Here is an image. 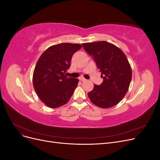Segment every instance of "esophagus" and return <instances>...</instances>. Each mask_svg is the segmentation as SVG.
I'll return each mask as SVG.
<instances>
[{"instance_id": "obj_1", "label": "esophagus", "mask_w": 160, "mask_h": 160, "mask_svg": "<svg viewBox=\"0 0 160 160\" xmlns=\"http://www.w3.org/2000/svg\"><path fill=\"white\" fill-rule=\"evenodd\" d=\"M79 80L81 81H86V79L84 78V77H80V78H79Z\"/></svg>"}]
</instances>
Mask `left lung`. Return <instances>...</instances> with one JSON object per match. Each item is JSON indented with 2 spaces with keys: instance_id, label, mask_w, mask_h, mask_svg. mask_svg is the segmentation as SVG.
<instances>
[{
  "instance_id": "left-lung-1",
  "label": "left lung",
  "mask_w": 160,
  "mask_h": 160,
  "mask_svg": "<svg viewBox=\"0 0 160 160\" xmlns=\"http://www.w3.org/2000/svg\"><path fill=\"white\" fill-rule=\"evenodd\" d=\"M94 59L103 81L88 93L90 101L101 108H110L118 104L129 89L132 71L124 52L107 41L82 44Z\"/></svg>"
}]
</instances>
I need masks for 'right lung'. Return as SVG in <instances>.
<instances>
[{"label": "right lung", "instance_id": "1", "mask_svg": "<svg viewBox=\"0 0 160 160\" xmlns=\"http://www.w3.org/2000/svg\"><path fill=\"white\" fill-rule=\"evenodd\" d=\"M81 47L79 44L60 43L49 47L38 59L32 83L38 98L47 107L59 108L73 94L79 80L67 77L65 72L70 67L72 56Z\"/></svg>", "mask_w": 160, "mask_h": 160}]
</instances>
